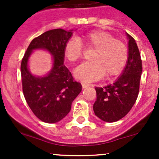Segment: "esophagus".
Listing matches in <instances>:
<instances>
[{
	"instance_id": "obj_1",
	"label": "esophagus",
	"mask_w": 159,
	"mask_h": 159,
	"mask_svg": "<svg viewBox=\"0 0 159 159\" xmlns=\"http://www.w3.org/2000/svg\"><path fill=\"white\" fill-rule=\"evenodd\" d=\"M81 85H82V88H83V89H86V88L89 87L90 84H86V83H82V84H81Z\"/></svg>"
}]
</instances>
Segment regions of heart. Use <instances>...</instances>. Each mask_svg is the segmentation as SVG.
Here are the masks:
<instances>
[{
	"instance_id": "obj_1",
	"label": "heart",
	"mask_w": 159,
	"mask_h": 159,
	"mask_svg": "<svg viewBox=\"0 0 159 159\" xmlns=\"http://www.w3.org/2000/svg\"><path fill=\"white\" fill-rule=\"evenodd\" d=\"M81 40L86 47L94 51L91 55L92 61L81 64L74 70L77 79L89 83L101 79L105 75L110 78L121 74L129 58V50L123 41L101 30L84 34ZM83 51L81 40L72 38L65 43L64 54L68 61L75 62L82 57Z\"/></svg>"
}]
</instances>
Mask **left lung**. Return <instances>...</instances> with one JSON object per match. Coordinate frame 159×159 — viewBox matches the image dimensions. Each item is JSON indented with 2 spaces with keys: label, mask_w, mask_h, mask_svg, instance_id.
<instances>
[{
  "label": "left lung",
  "mask_w": 159,
  "mask_h": 159,
  "mask_svg": "<svg viewBox=\"0 0 159 159\" xmlns=\"http://www.w3.org/2000/svg\"><path fill=\"white\" fill-rule=\"evenodd\" d=\"M129 58L121 75L113 84L95 88L97 99L93 110L98 118L106 122H115L125 116L139 95L142 60L134 38L126 33Z\"/></svg>",
  "instance_id": "obj_1"
}]
</instances>
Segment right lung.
I'll use <instances>...</instances> for the list:
<instances>
[{
	"label": "right lung",
	"instance_id": "obj_1",
	"mask_svg": "<svg viewBox=\"0 0 159 159\" xmlns=\"http://www.w3.org/2000/svg\"><path fill=\"white\" fill-rule=\"evenodd\" d=\"M72 34L73 30H48L32 40L22 59L24 96L33 113L44 122L56 123L63 119L82 89L64 65V48ZM35 49H44L52 56V68L43 76L33 75L28 67L30 55Z\"/></svg>",
	"mask_w": 159,
	"mask_h": 159
}]
</instances>
